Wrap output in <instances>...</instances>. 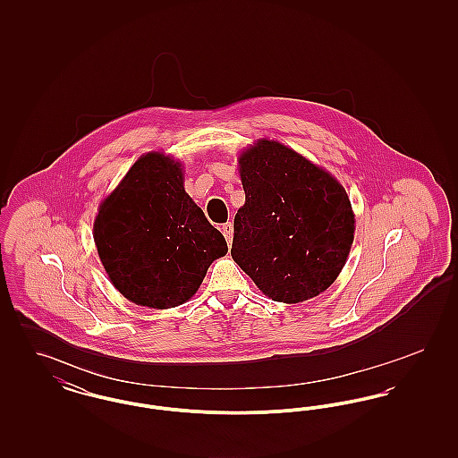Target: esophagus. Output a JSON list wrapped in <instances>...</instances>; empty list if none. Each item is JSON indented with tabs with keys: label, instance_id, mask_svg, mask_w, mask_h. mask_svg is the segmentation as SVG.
<instances>
[{
	"label": "esophagus",
	"instance_id": "1",
	"mask_svg": "<svg viewBox=\"0 0 458 458\" xmlns=\"http://www.w3.org/2000/svg\"><path fill=\"white\" fill-rule=\"evenodd\" d=\"M221 232H223V235H225V239L228 243H232V239H233V225L228 221V223H225L223 226H221Z\"/></svg>",
	"mask_w": 458,
	"mask_h": 458
}]
</instances>
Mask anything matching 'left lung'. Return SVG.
<instances>
[{
    "mask_svg": "<svg viewBox=\"0 0 458 458\" xmlns=\"http://www.w3.org/2000/svg\"><path fill=\"white\" fill-rule=\"evenodd\" d=\"M245 204L232 258L264 295L297 304L336 280L353 242L345 189L304 156L259 140L240 156Z\"/></svg>",
    "mask_w": 458,
    "mask_h": 458,
    "instance_id": "8db88e82",
    "label": "left lung"
}]
</instances>
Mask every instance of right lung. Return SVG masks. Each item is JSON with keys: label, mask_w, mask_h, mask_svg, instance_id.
<instances>
[{"label": "right lung", "mask_w": 458, "mask_h": 458, "mask_svg": "<svg viewBox=\"0 0 458 458\" xmlns=\"http://www.w3.org/2000/svg\"><path fill=\"white\" fill-rule=\"evenodd\" d=\"M94 242L114 288L133 304L156 309L187 302L211 262L228 252L225 237L183 191L180 165L159 153L137 159L105 199Z\"/></svg>", "instance_id": "1"}]
</instances>
